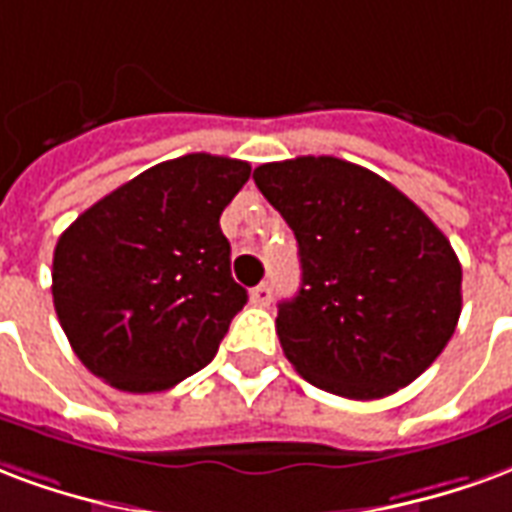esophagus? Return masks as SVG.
I'll return each mask as SVG.
<instances>
[{"label":"esophagus","mask_w":512,"mask_h":512,"mask_svg":"<svg viewBox=\"0 0 512 512\" xmlns=\"http://www.w3.org/2000/svg\"><path fill=\"white\" fill-rule=\"evenodd\" d=\"M251 302H253V305H259V308L270 305V302H272V286H270V283H259L256 289H251Z\"/></svg>","instance_id":"obj_1"}]
</instances>
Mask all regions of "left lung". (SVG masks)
Wrapping results in <instances>:
<instances>
[{
	"label": "left lung",
	"instance_id": "1",
	"mask_svg": "<svg viewBox=\"0 0 512 512\" xmlns=\"http://www.w3.org/2000/svg\"><path fill=\"white\" fill-rule=\"evenodd\" d=\"M253 179L300 245V292L275 319L294 371L354 401L414 382L461 316L450 240L401 190L349 160L264 163Z\"/></svg>",
	"mask_w": 512,
	"mask_h": 512
}]
</instances>
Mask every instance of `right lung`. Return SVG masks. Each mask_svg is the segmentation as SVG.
Masks as SVG:
<instances>
[{
    "instance_id": "right-lung-1",
    "label": "right lung",
    "mask_w": 512,
    "mask_h": 512,
    "mask_svg": "<svg viewBox=\"0 0 512 512\" xmlns=\"http://www.w3.org/2000/svg\"><path fill=\"white\" fill-rule=\"evenodd\" d=\"M248 177L245 160L193 152L138 174L67 226L51 292L92 374L125 393H160L215 357L248 302L220 231Z\"/></svg>"
}]
</instances>
